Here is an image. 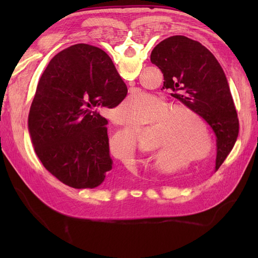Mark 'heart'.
Here are the masks:
<instances>
[{
  "instance_id": "obj_1",
  "label": "heart",
  "mask_w": 258,
  "mask_h": 258,
  "mask_svg": "<svg viewBox=\"0 0 258 258\" xmlns=\"http://www.w3.org/2000/svg\"><path fill=\"white\" fill-rule=\"evenodd\" d=\"M144 116V124L154 125L153 146L156 152L152 155V163L158 171H174L168 165H176L175 171L184 169L204 163L212 157L215 150L212 128L195 108L184 104L172 106L163 97L134 91L115 112L118 122L128 127L141 125ZM123 138L125 150L120 152L117 147V139H114L109 141V154L126 162L134 155L136 130H130Z\"/></svg>"
}]
</instances>
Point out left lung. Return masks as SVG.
Wrapping results in <instances>:
<instances>
[{
    "mask_svg": "<svg viewBox=\"0 0 258 258\" xmlns=\"http://www.w3.org/2000/svg\"><path fill=\"white\" fill-rule=\"evenodd\" d=\"M151 62L162 71L163 89L203 115L216 134L217 171L238 136V118L226 75L200 42L174 35L154 47Z\"/></svg>",
    "mask_w": 258,
    "mask_h": 258,
    "instance_id": "1",
    "label": "left lung"
}]
</instances>
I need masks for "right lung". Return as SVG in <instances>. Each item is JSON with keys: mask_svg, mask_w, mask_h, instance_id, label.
I'll use <instances>...</instances> for the list:
<instances>
[{"mask_svg": "<svg viewBox=\"0 0 258 258\" xmlns=\"http://www.w3.org/2000/svg\"><path fill=\"white\" fill-rule=\"evenodd\" d=\"M126 94L101 48L81 43L57 53L38 81L29 114L32 145L43 166L73 188L111 184L107 119L100 111L116 107Z\"/></svg>", "mask_w": 258, "mask_h": 258, "instance_id": "obj_1", "label": "right lung"}]
</instances>
